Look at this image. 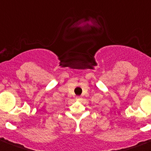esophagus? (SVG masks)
Listing matches in <instances>:
<instances>
[{
    "label": "esophagus",
    "instance_id": "esophagus-1",
    "mask_svg": "<svg viewBox=\"0 0 151 151\" xmlns=\"http://www.w3.org/2000/svg\"><path fill=\"white\" fill-rule=\"evenodd\" d=\"M76 99H77V100H81L82 97L80 96H76Z\"/></svg>",
    "mask_w": 151,
    "mask_h": 151
}]
</instances>
